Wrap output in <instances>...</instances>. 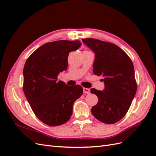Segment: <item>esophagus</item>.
Wrapping results in <instances>:
<instances>
[{
    "label": "esophagus",
    "mask_w": 156,
    "mask_h": 156,
    "mask_svg": "<svg viewBox=\"0 0 156 156\" xmlns=\"http://www.w3.org/2000/svg\"><path fill=\"white\" fill-rule=\"evenodd\" d=\"M83 92L84 94H89L90 93V90L87 88H83Z\"/></svg>",
    "instance_id": "34e87169"
}]
</instances>
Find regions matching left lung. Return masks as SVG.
<instances>
[{
	"label": "left lung",
	"instance_id": "8db88e82",
	"mask_svg": "<svg viewBox=\"0 0 156 156\" xmlns=\"http://www.w3.org/2000/svg\"><path fill=\"white\" fill-rule=\"evenodd\" d=\"M95 54L93 72L102 77L105 88H92L98 102L91 112L96 119L112 124L121 120L129 110L136 91L133 64L125 52L115 44L94 38L82 39Z\"/></svg>",
	"mask_w": 156,
	"mask_h": 156
}]
</instances>
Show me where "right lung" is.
I'll return each instance as SVG.
<instances>
[{
	"mask_svg": "<svg viewBox=\"0 0 156 156\" xmlns=\"http://www.w3.org/2000/svg\"><path fill=\"white\" fill-rule=\"evenodd\" d=\"M79 40H58L41 45L31 54L23 68V91L37 119L49 126L65 124L70 119L81 86L57 81L60 72L68 68L69 52L78 49Z\"/></svg>",
	"mask_w": 156,
	"mask_h": 156,
	"instance_id": "obj_1",
	"label": "right lung"
}]
</instances>
